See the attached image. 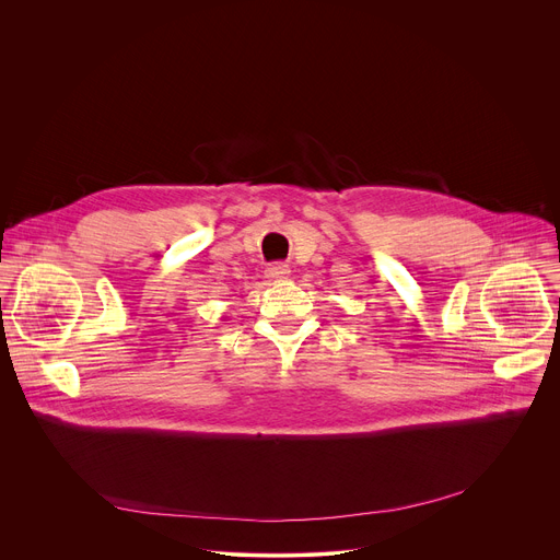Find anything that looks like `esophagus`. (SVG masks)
Returning a JSON list of instances; mask_svg holds the SVG:
<instances>
[{
	"label": "esophagus",
	"mask_w": 560,
	"mask_h": 560,
	"mask_svg": "<svg viewBox=\"0 0 560 560\" xmlns=\"http://www.w3.org/2000/svg\"><path fill=\"white\" fill-rule=\"evenodd\" d=\"M266 277L272 281H285L290 277V268L283 264H275V266L266 268Z\"/></svg>",
	"instance_id": "34e87169"
}]
</instances>
